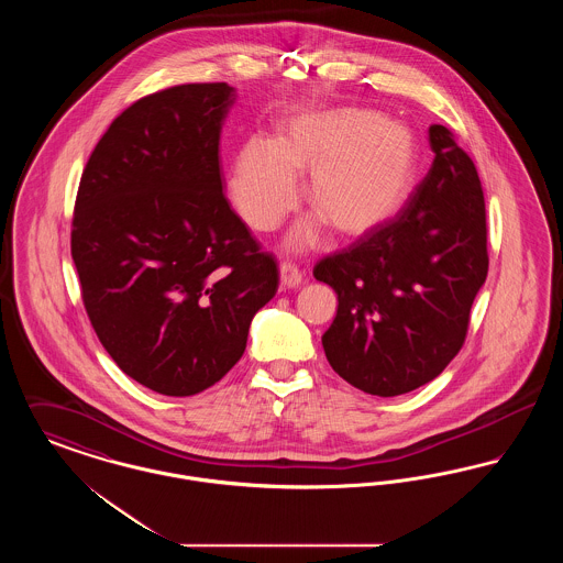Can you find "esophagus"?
<instances>
[{
	"instance_id": "obj_1",
	"label": "esophagus",
	"mask_w": 563,
	"mask_h": 563,
	"mask_svg": "<svg viewBox=\"0 0 563 563\" xmlns=\"http://www.w3.org/2000/svg\"><path fill=\"white\" fill-rule=\"evenodd\" d=\"M280 285L285 289H295V287L301 285V272L297 269L295 264H289V262L280 264Z\"/></svg>"
}]
</instances>
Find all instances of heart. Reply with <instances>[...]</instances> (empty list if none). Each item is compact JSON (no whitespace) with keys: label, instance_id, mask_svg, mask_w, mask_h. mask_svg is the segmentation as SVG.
<instances>
[{"label":"heart","instance_id":"heart-1","mask_svg":"<svg viewBox=\"0 0 563 563\" xmlns=\"http://www.w3.org/2000/svg\"><path fill=\"white\" fill-rule=\"evenodd\" d=\"M418 168L413 133L369 109L303 111L278 126L276 141L251 136L230 170V196L242 221L268 232L297 202L295 170H310L308 200L321 214L303 219L289 236L294 249L314 246L322 223L342 236H361L401 211Z\"/></svg>","mask_w":563,"mask_h":563}]
</instances>
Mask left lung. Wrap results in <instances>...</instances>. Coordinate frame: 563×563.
I'll return each mask as SVG.
<instances>
[{
  "mask_svg": "<svg viewBox=\"0 0 563 563\" xmlns=\"http://www.w3.org/2000/svg\"><path fill=\"white\" fill-rule=\"evenodd\" d=\"M429 143V175L401 211L314 266L338 294L327 361L375 397L411 393L450 365L489 266L477 168L445 126L432 124Z\"/></svg>",
  "mask_w": 563,
  "mask_h": 563,
  "instance_id": "left-lung-1",
  "label": "left lung"
}]
</instances>
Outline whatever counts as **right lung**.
<instances>
[{"label":"right lung","mask_w":563,"mask_h":563,"mask_svg":"<svg viewBox=\"0 0 563 563\" xmlns=\"http://www.w3.org/2000/svg\"><path fill=\"white\" fill-rule=\"evenodd\" d=\"M234 88L181 84L139 99L81 173L71 257L103 349L166 397L207 390L246 349L278 268L223 196L219 134Z\"/></svg>","instance_id":"1"}]
</instances>
